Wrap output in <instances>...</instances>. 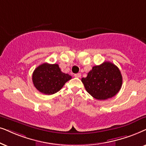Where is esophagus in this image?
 Wrapping results in <instances>:
<instances>
[{
    "label": "esophagus",
    "mask_w": 146,
    "mask_h": 146,
    "mask_svg": "<svg viewBox=\"0 0 146 146\" xmlns=\"http://www.w3.org/2000/svg\"><path fill=\"white\" fill-rule=\"evenodd\" d=\"M74 76L75 77H77V78H79V77H81V74L80 73H76V74L74 75Z\"/></svg>",
    "instance_id": "esophagus-1"
}]
</instances>
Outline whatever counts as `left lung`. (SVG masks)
Returning a JSON list of instances; mask_svg holds the SVG:
<instances>
[{"label": "left lung", "instance_id": "left-lung-1", "mask_svg": "<svg viewBox=\"0 0 146 146\" xmlns=\"http://www.w3.org/2000/svg\"><path fill=\"white\" fill-rule=\"evenodd\" d=\"M81 81L86 91L98 100L111 98L119 92L122 85V76L117 66L106 61L93 67Z\"/></svg>", "mask_w": 146, "mask_h": 146}]
</instances>
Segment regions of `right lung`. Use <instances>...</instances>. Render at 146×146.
I'll list each match as a JSON object with an SVG mask.
<instances>
[{
    "label": "right lung",
    "instance_id": "obj_1",
    "mask_svg": "<svg viewBox=\"0 0 146 146\" xmlns=\"http://www.w3.org/2000/svg\"><path fill=\"white\" fill-rule=\"evenodd\" d=\"M71 78L69 74L61 71L59 65L47 63H42L36 67L32 76L34 86L45 95L58 92Z\"/></svg>",
    "mask_w": 146,
    "mask_h": 146
}]
</instances>
